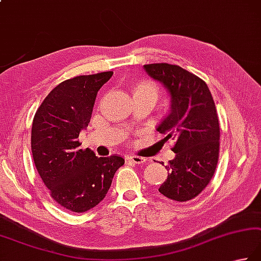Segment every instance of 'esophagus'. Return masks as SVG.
Segmentation results:
<instances>
[{
	"label": "esophagus",
	"mask_w": 261,
	"mask_h": 261,
	"mask_svg": "<svg viewBox=\"0 0 261 261\" xmlns=\"http://www.w3.org/2000/svg\"><path fill=\"white\" fill-rule=\"evenodd\" d=\"M126 160L131 163H135V164H142V163H145L147 161L145 157L140 156H127Z\"/></svg>",
	"instance_id": "1"
}]
</instances>
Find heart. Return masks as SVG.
I'll list each match as a JSON object with an SVG mask.
<instances>
[{
	"label": "heart",
	"instance_id": "obj_1",
	"mask_svg": "<svg viewBox=\"0 0 261 261\" xmlns=\"http://www.w3.org/2000/svg\"><path fill=\"white\" fill-rule=\"evenodd\" d=\"M132 94H134V96H149L156 99L157 87L152 81L144 80L135 86Z\"/></svg>",
	"mask_w": 261,
	"mask_h": 261
}]
</instances>
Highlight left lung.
<instances>
[{
    "label": "left lung",
    "instance_id": "left-lung-1",
    "mask_svg": "<svg viewBox=\"0 0 261 261\" xmlns=\"http://www.w3.org/2000/svg\"><path fill=\"white\" fill-rule=\"evenodd\" d=\"M170 97L168 112L156 126L165 138L175 139V157L168 162L163 196L185 202L197 197L215 173L219 152V124L215 103L203 80L178 65H144Z\"/></svg>",
    "mask_w": 261,
    "mask_h": 261
}]
</instances>
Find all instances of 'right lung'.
<instances>
[{
  "mask_svg": "<svg viewBox=\"0 0 261 261\" xmlns=\"http://www.w3.org/2000/svg\"><path fill=\"white\" fill-rule=\"evenodd\" d=\"M113 75L112 71L65 80L39 106L32 127V151L36 168L50 196L60 206L84 213L103 200L120 156L97 157L80 149L78 138L90 122L97 93Z\"/></svg>",
  "mask_w": 261,
  "mask_h": 261,
  "instance_id": "obj_1",
  "label": "right lung"
}]
</instances>
